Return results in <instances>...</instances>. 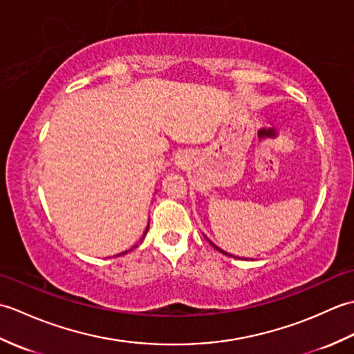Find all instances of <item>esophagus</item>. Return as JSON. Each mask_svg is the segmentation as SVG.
Returning <instances> with one entry per match:
<instances>
[{
	"instance_id": "obj_1",
	"label": "esophagus",
	"mask_w": 354,
	"mask_h": 354,
	"mask_svg": "<svg viewBox=\"0 0 354 354\" xmlns=\"http://www.w3.org/2000/svg\"><path fill=\"white\" fill-rule=\"evenodd\" d=\"M178 162H179V164H181V165H183V164H185V161H184V160H179Z\"/></svg>"
}]
</instances>
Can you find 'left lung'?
Instances as JSON below:
<instances>
[{
  "instance_id": "left-lung-1",
  "label": "left lung",
  "mask_w": 354,
  "mask_h": 354,
  "mask_svg": "<svg viewBox=\"0 0 354 354\" xmlns=\"http://www.w3.org/2000/svg\"><path fill=\"white\" fill-rule=\"evenodd\" d=\"M207 240H208V239H207ZM208 242H209V240H208ZM209 243H212V242H209ZM212 245H213V248H216V250H217V251H221L222 254H225V255H231V254H227V252H225V251H222V250H221V248H219V246H216L214 243H212Z\"/></svg>"
}]
</instances>
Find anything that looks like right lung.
<instances>
[{"label": "right lung", "mask_w": 354, "mask_h": 354, "mask_svg": "<svg viewBox=\"0 0 354 354\" xmlns=\"http://www.w3.org/2000/svg\"><path fill=\"white\" fill-rule=\"evenodd\" d=\"M147 230H149V225H147V228H146V231H145V234H142V239H145V236H146V232H147ZM142 239H141V240H142ZM137 246H138V245H135L133 248H137ZM126 252H127V251H124V252H120V254H117V255H118V257H120V255H123V254H126Z\"/></svg>", "instance_id": "1"}]
</instances>
